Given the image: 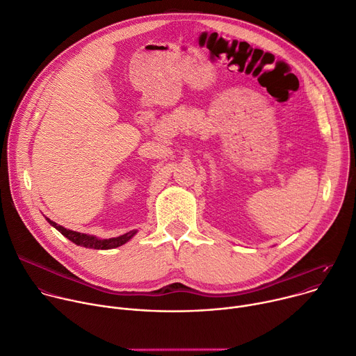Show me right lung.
Instances as JSON below:
<instances>
[{
	"mask_svg": "<svg viewBox=\"0 0 356 356\" xmlns=\"http://www.w3.org/2000/svg\"><path fill=\"white\" fill-rule=\"evenodd\" d=\"M47 220L52 225V227H55L62 236H65L68 240H71L76 245L86 247V248H93V250H111V248H116V247L123 245L124 243H127L129 240H131L136 234V232H131V233H126L123 236L113 237V238H98V237H95V236H89V234H83V233L68 230V229L62 227V225L56 224L55 221H52L49 218H47Z\"/></svg>",
	"mask_w": 356,
	"mask_h": 356,
	"instance_id": "1",
	"label": "right lung"
}]
</instances>
